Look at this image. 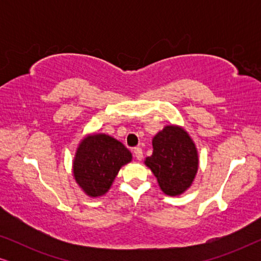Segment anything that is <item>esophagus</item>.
<instances>
[{
    "mask_svg": "<svg viewBox=\"0 0 261 261\" xmlns=\"http://www.w3.org/2000/svg\"><path fill=\"white\" fill-rule=\"evenodd\" d=\"M133 153H134V156H135V158H137L138 160H141V159H142V149H141L140 147L134 148Z\"/></svg>",
    "mask_w": 261,
    "mask_h": 261,
    "instance_id": "obj_1",
    "label": "esophagus"
}]
</instances>
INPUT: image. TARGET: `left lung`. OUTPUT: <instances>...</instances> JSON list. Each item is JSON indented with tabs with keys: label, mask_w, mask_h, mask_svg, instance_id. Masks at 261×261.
<instances>
[{
	"label": "left lung",
	"mask_w": 261,
	"mask_h": 261,
	"mask_svg": "<svg viewBox=\"0 0 261 261\" xmlns=\"http://www.w3.org/2000/svg\"><path fill=\"white\" fill-rule=\"evenodd\" d=\"M153 153L145 159L167 196H180L194 183L199 158L190 134L178 124H167L152 140Z\"/></svg>",
	"instance_id": "1"
}]
</instances>
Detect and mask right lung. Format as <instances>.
<instances>
[{
	"label": "right lung",
	"instance_id": "right-lung-1",
	"mask_svg": "<svg viewBox=\"0 0 261 261\" xmlns=\"http://www.w3.org/2000/svg\"><path fill=\"white\" fill-rule=\"evenodd\" d=\"M132 153L122 142L105 133L82 138L72 160L74 180L89 197L106 195L121 167L132 162Z\"/></svg>",
	"mask_w": 261,
	"mask_h": 261
}]
</instances>
